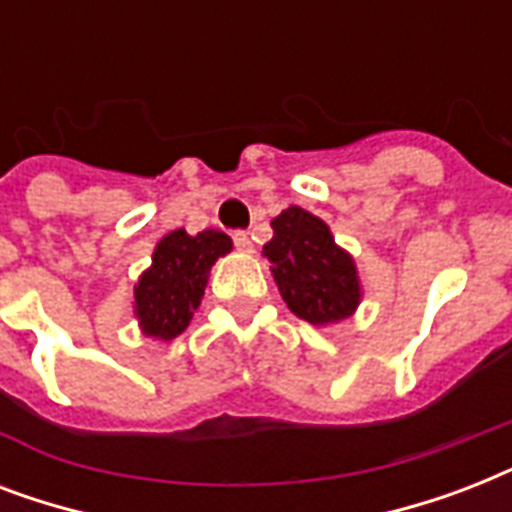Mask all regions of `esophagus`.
<instances>
[{
    "mask_svg": "<svg viewBox=\"0 0 512 512\" xmlns=\"http://www.w3.org/2000/svg\"><path fill=\"white\" fill-rule=\"evenodd\" d=\"M233 244H236V249H239V252H244V255H252V252H255V247H252V239H249L244 231L233 233Z\"/></svg>",
    "mask_w": 512,
    "mask_h": 512,
    "instance_id": "esophagus-1",
    "label": "esophagus"
}]
</instances>
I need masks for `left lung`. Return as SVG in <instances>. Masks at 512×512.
<instances>
[{
	"label": "left lung",
	"instance_id": "obj_1",
	"mask_svg": "<svg viewBox=\"0 0 512 512\" xmlns=\"http://www.w3.org/2000/svg\"><path fill=\"white\" fill-rule=\"evenodd\" d=\"M271 228L263 257L289 311L313 327L353 316L364 287L356 260L337 244L329 225L308 209L287 207L273 217Z\"/></svg>",
	"mask_w": 512,
	"mask_h": 512
}]
</instances>
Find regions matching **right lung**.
Segmentation results:
<instances>
[{
  "label": "right lung",
  "instance_id": "add662e5",
  "mask_svg": "<svg viewBox=\"0 0 512 512\" xmlns=\"http://www.w3.org/2000/svg\"><path fill=\"white\" fill-rule=\"evenodd\" d=\"M231 249V236L215 228L196 236L177 228L156 241L151 265L140 273L132 300L140 332L154 340L183 335L201 305L212 265Z\"/></svg>",
  "mask_w": 512,
  "mask_h": 512
}]
</instances>
